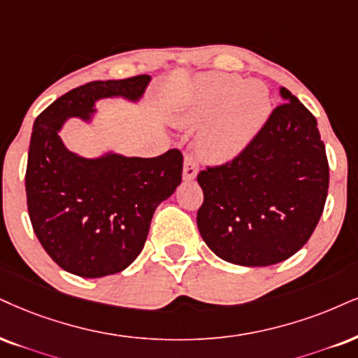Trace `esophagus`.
<instances>
[{"label":"esophagus","mask_w":358,"mask_h":358,"mask_svg":"<svg viewBox=\"0 0 358 358\" xmlns=\"http://www.w3.org/2000/svg\"><path fill=\"white\" fill-rule=\"evenodd\" d=\"M197 171H199V162L191 154H187L184 157V179L192 180L197 176Z\"/></svg>","instance_id":"1"}]
</instances>
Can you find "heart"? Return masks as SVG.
Returning <instances> with one entry per match:
<instances>
[{
  "label": "heart",
  "instance_id": "b5f03b06",
  "mask_svg": "<svg viewBox=\"0 0 358 358\" xmlns=\"http://www.w3.org/2000/svg\"><path fill=\"white\" fill-rule=\"evenodd\" d=\"M268 108L271 99L262 83L227 73L202 78L189 113L194 121L214 116L201 134L202 154L213 161L236 157L262 127Z\"/></svg>",
  "mask_w": 358,
  "mask_h": 358
}]
</instances>
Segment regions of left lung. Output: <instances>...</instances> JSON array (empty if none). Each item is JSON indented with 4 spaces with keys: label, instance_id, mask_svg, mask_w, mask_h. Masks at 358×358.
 Segmentation results:
<instances>
[{
    "label": "left lung",
    "instance_id": "8db88e82",
    "mask_svg": "<svg viewBox=\"0 0 358 358\" xmlns=\"http://www.w3.org/2000/svg\"><path fill=\"white\" fill-rule=\"evenodd\" d=\"M252 141L231 161L197 174V227L209 249L237 266L264 267L306 245L324 213L329 161L317 119L280 87Z\"/></svg>",
    "mask_w": 358,
    "mask_h": 358
}]
</instances>
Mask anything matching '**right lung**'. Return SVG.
Segmentation results:
<instances>
[{"instance_id": "add662e5", "label": "right lung", "mask_w": 358, "mask_h": 358, "mask_svg": "<svg viewBox=\"0 0 358 358\" xmlns=\"http://www.w3.org/2000/svg\"><path fill=\"white\" fill-rule=\"evenodd\" d=\"M151 76L91 81L48 106L34 121L26 166L31 226L48 255L79 277L124 271L143 250L156 207L182 179V152L157 157L69 152L57 131L68 117L90 119L94 101L143 96Z\"/></svg>"}]
</instances>
